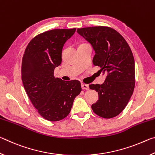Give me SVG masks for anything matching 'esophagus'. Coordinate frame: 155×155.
Segmentation results:
<instances>
[{"instance_id": "obj_1", "label": "esophagus", "mask_w": 155, "mask_h": 155, "mask_svg": "<svg viewBox=\"0 0 155 155\" xmlns=\"http://www.w3.org/2000/svg\"><path fill=\"white\" fill-rule=\"evenodd\" d=\"M81 87H82V89L84 90H89V89H90L88 85H87V84H84V83L81 84Z\"/></svg>"}]
</instances>
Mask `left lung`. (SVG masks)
Returning a JSON list of instances; mask_svg holds the SVG:
<instances>
[{"label": "left lung", "mask_w": 155, "mask_h": 155, "mask_svg": "<svg viewBox=\"0 0 155 155\" xmlns=\"http://www.w3.org/2000/svg\"><path fill=\"white\" fill-rule=\"evenodd\" d=\"M77 33L90 43L95 52L94 65L107 74L102 85L91 84L99 98L91 105L96 115L112 118L119 115L129 101L135 87V61L132 51L120 34L107 27L78 28Z\"/></svg>", "instance_id": "8db88e82"}]
</instances>
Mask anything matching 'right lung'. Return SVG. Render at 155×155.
Wrapping results in <instances>:
<instances>
[{"label": "right lung", "mask_w": 155, "mask_h": 155, "mask_svg": "<svg viewBox=\"0 0 155 155\" xmlns=\"http://www.w3.org/2000/svg\"><path fill=\"white\" fill-rule=\"evenodd\" d=\"M75 31L76 28L53 29L41 33L28 43L23 55L25 91L39 114L49 121L65 118L81 91L78 81L54 77V68L61 64L63 46Z\"/></svg>", "instance_id": "1"}]
</instances>
